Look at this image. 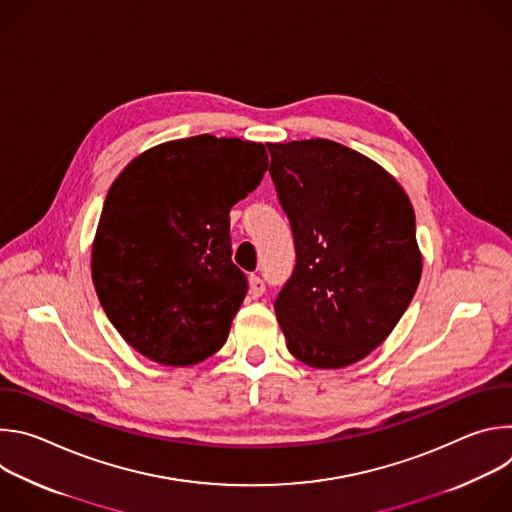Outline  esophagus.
Wrapping results in <instances>:
<instances>
[{
	"label": "esophagus",
	"mask_w": 512,
	"mask_h": 512,
	"mask_svg": "<svg viewBox=\"0 0 512 512\" xmlns=\"http://www.w3.org/2000/svg\"><path fill=\"white\" fill-rule=\"evenodd\" d=\"M249 291H251V296H253V298L263 296V291H265V281H263L259 275H251V277H249Z\"/></svg>",
	"instance_id": "esophagus-1"
}]
</instances>
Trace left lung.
<instances>
[{
	"instance_id": "left-lung-1",
	"label": "left lung",
	"mask_w": 512,
	"mask_h": 512,
	"mask_svg": "<svg viewBox=\"0 0 512 512\" xmlns=\"http://www.w3.org/2000/svg\"><path fill=\"white\" fill-rule=\"evenodd\" d=\"M296 267L275 298L289 352L342 369L375 350L421 277L413 206L379 164L330 139L267 143Z\"/></svg>"
}]
</instances>
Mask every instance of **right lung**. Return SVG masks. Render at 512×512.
<instances>
[{
    "label": "right lung",
    "mask_w": 512,
    "mask_h": 512,
    "mask_svg": "<svg viewBox=\"0 0 512 512\" xmlns=\"http://www.w3.org/2000/svg\"><path fill=\"white\" fill-rule=\"evenodd\" d=\"M269 160L263 143L194 135L137 156L111 184L93 243V283L143 356L188 367L227 342L247 296L231 255V208Z\"/></svg>",
    "instance_id": "add662e5"
}]
</instances>
